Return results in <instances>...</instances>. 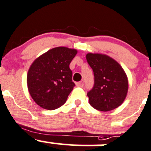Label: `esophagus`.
Here are the masks:
<instances>
[{"mask_svg":"<svg viewBox=\"0 0 151 151\" xmlns=\"http://www.w3.org/2000/svg\"><path fill=\"white\" fill-rule=\"evenodd\" d=\"M77 86H78V87H81L83 88V86H84V81L83 80H82V81L79 82V83H77Z\"/></svg>","mask_w":151,"mask_h":151,"instance_id":"34e87169","label":"esophagus"}]
</instances>
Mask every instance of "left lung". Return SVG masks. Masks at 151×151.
<instances>
[{"label":"left lung","mask_w":151,"mask_h":151,"mask_svg":"<svg viewBox=\"0 0 151 151\" xmlns=\"http://www.w3.org/2000/svg\"><path fill=\"white\" fill-rule=\"evenodd\" d=\"M86 60L93 69L94 86L88 92L90 105L100 111L118 108L126 98L128 77L122 67L111 57L88 53Z\"/></svg>","instance_id":"left-lung-1"}]
</instances>
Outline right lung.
I'll list each match as a JSON object with an SVG mask.
<instances>
[{
  "mask_svg": "<svg viewBox=\"0 0 151 151\" xmlns=\"http://www.w3.org/2000/svg\"><path fill=\"white\" fill-rule=\"evenodd\" d=\"M77 53L74 49L56 47L32 63L27 74L28 90L39 106L55 110L66 102L75 86L69 65Z\"/></svg>",
  "mask_w": 151,
  "mask_h": 151,
  "instance_id": "1",
  "label": "right lung"
}]
</instances>
